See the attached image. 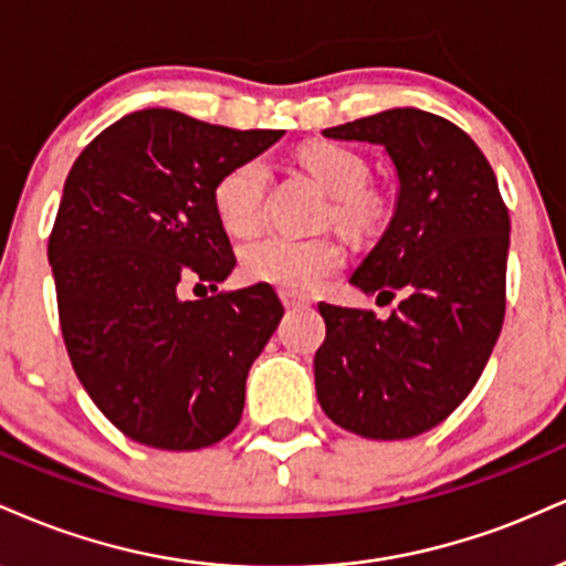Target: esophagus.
I'll use <instances>...</instances> for the list:
<instances>
[{"label": "esophagus", "instance_id": "1", "mask_svg": "<svg viewBox=\"0 0 566 566\" xmlns=\"http://www.w3.org/2000/svg\"><path fill=\"white\" fill-rule=\"evenodd\" d=\"M281 298H283V304H285V307H289V310L310 307V298L296 296V294H289V291H281Z\"/></svg>", "mask_w": 566, "mask_h": 566}]
</instances>
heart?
Masks as SVG:
<instances>
[{"instance_id": "obj_1", "label": "heart", "mask_w": 566, "mask_h": 566, "mask_svg": "<svg viewBox=\"0 0 566 566\" xmlns=\"http://www.w3.org/2000/svg\"><path fill=\"white\" fill-rule=\"evenodd\" d=\"M302 164L331 192L325 222L349 235H363L376 228L387 201L381 190L368 182L370 166L355 148L342 143H310L302 150ZM270 164L262 156L230 166L217 179L211 201L224 230L232 235H254L268 217ZM347 264V249L331 235L291 238L264 235L243 245L241 268L254 283H268L289 294H312Z\"/></svg>"}]
</instances>
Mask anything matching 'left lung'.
I'll use <instances>...</instances> for the list:
<instances>
[{
    "mask_svg": "<svg viewBox=\"0 0 566 566\" xmlns=\"http://www.w3.org/2000/svg\"><path fill=\"white\" fill-rule=\"evenodd\" d=\"M384 145L400 198L352 285L400 304L376 312L321 304L315 389L331 421L368 440L434 429L480 381L506 315L511 219L493 166L461 126L391 108L323 132Z\"/></svg>",
    "mask_w": 566,
    "mask_h": 566,
    "instance_id": "8db88e82",
    "label": "left lung"
}]
</instances>
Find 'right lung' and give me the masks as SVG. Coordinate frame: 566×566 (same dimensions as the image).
<instances>
[{
	"label": "right lung",
	"instance_id": "1",
	"mask_svg": "<svg viewBox=\"0 0 566 566\" xmlns=\"http://www.w3.org/2000/svg\"><path fill=\"white\" fill-rule=\"evenodd\" d=\"M281 137L148 108L73 161L46 245L60 331L86 395L129 440L198 450L241 421L245 376L281 323V298L268 283L179 291H217L235 268L211 192Z\"/></svg>",
	"mask_w": 566,
	"mask_h": 566
}]
</instances>
